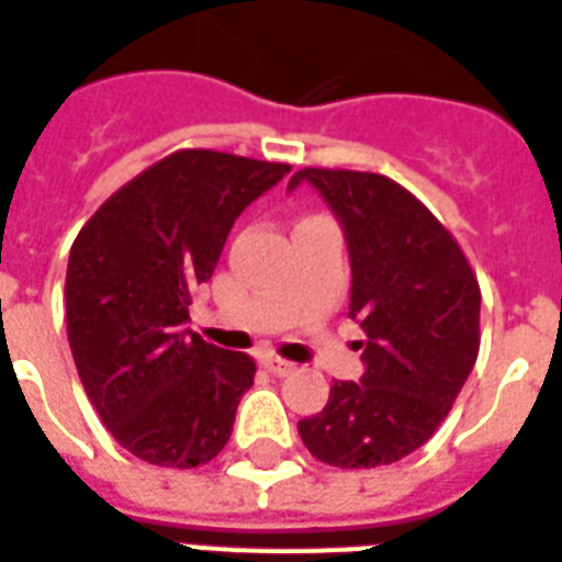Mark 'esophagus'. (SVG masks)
Returning <instances> with one entry per match:
<instances>
[{"label":"esophagus","mask_w":562,"mask_h":562,"mask_svg":"<svg viewBox=\"0 0 562 562\" xmlns=\"http://www.w3.org/2000/svg\"><path fill=\"white\" fill-rule=\"evenodd\" d=\"M263 368L269 371V374H276V376H286L296 371V366H293V362H286V359H281V356H263Z\"/></svg>","instance_id":"34e87169"}]
</instances>
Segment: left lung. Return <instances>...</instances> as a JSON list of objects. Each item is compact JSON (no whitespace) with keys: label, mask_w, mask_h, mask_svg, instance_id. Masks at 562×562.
<instances>
[{"label":"left lung","mask_w":562,"mask_h":562,"mask_svg":"<svg viewBox=\"0 0 562 562\" xmlns=\"http://www.w3.org/2000/svg\"><path fill=\"white\" fill-rule=\"evenodd\" d=\"M341 218L350 248V317L366 341V374L335 383L317 416L299 422L308 452L329 467L395 464L428 443L479 356V281L454 236L395 179L302 167Z\"/></svg>","instance_id":"left-lung-1"}]
</instances>
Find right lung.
<instances>
[{
  "mask_svg": "<svg viewBox=\"0 0 562 562\" xmlns=\"http://www.w3.org/2000/svg\"><path fill=\"white\" fill-rule=\"evenodd\" d=\"M290 164L179 149L146 167L77 233L65 323L86 395L122 449L158 467L209 464L254 386L248 353L182 329L233 221Z\"/></svg>",
  "mask_w": 562,
  "mask_h": 562,
  "instance_id": "add662e5",
  "label": "right lung"
}]
</instances>
